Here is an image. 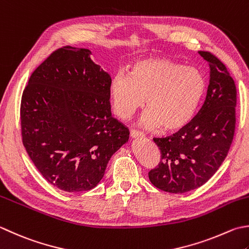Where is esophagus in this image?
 Returning <instances> with one entry per match:
<instances>
[{
	"instance_id": "obj_1",
	"label": "esophagus",
	"mask_w": 249,
	"mask_h": 249,
	"mask_svg": "<svg viewBox=\"0 0 249 249\" xmlns=\"http://www.w3.org/2000/svg\"><path fill=\"white\" fill-rule=\"evenodd\" d=\"M130 136L133 138H143L144 137V134L142 133V131H140V130L131 129L130 130Z\"/></svg>"
}]
</instances>
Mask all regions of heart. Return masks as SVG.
<instances>
[{"mask_svg": "<svg viewBox=\"0 0 249 249\" xmlns=\"http://www.w3.org/2000/svg\"><path fill=\"white\" fill-rule=\"evenodd\" d=\"M205 91V81L196 68L184 67L165 58L136 62L127 74L112 76L109 92L114 113L122 120L130 118L147 104L141 118L147 128L162 126L174 133L193 120Z\"/></svg>", "mask_w": 249, "mask_h": 249, "instance_id": "1", "label": "heart"}]
</instances>
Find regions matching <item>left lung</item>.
<instances>
[{
	"label": "left lung",
	"instance_id": "8db88e82",
	"mask_svg": "<svg viewBox=\"0 0 249 249\" xmlns=\"http://www.w3.org/2000/svg\"><path fill=\"white\" fill-rule=\"evenodd\" d=\"M198 53L211 68L201 109L184 128L168 137L153 138L160 160L149 172V179L165 192L184 193L203 186L225 160L234 136L235 83L215 55Z\"/></svg>",
	"mask_w": 249,
	"mask_h": 249
}]
</instances>
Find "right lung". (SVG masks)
<instances>
[{
    "mask_svg": "<svg viewBox=\"0 0 249 249\" xmlns=\"http://www.w3.org/2000/svg\"><path fill=\"white\" fill-rule=\"evenodd\" d=\"M89 55L69 45L53 51L33 71L21 97L27 153L48 182L67 192L95 188L129 137L111 115V77Z\"/></svg>",
    "mask_w": 249,
    "mask_h": 249,
    "instance_id": "1",
    "label": "right lung"
}]
</instances>
